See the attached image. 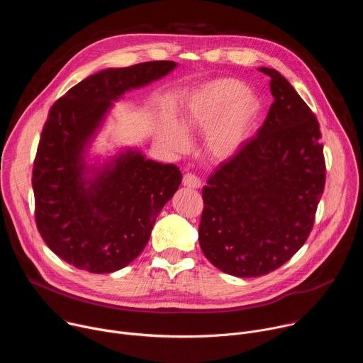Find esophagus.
Returning a JSON list of instances; mask_svg holds the SVG:
<instances>
[{
  "instance_id": "obj_1",
  "label": "esophagus",
  "mask_w": 363,
  "mask_h": 363,
  "mask_svg": "<svg viewBox=\"0 0 363 363\" xmlns=\"http://www.w3.org/2000/svg\"><path fill=\"white\" fill-rule=\"evenodd\" d=\"M182 184H184L185 186H189V188H199V186H201L199 178H198L196 175H194V174H189V172L184 175Z\"/></svg>"
}]
</instances>
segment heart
<instances>
[{
    "label": "heart",
    "mask_w": 363,
    "mask_h": 363,
    "mask_svg": "<svg viewBox=\"0 0 363 363\" xmlns=\"http://www.w3.org/2000/svg\"><path fill=\"white\" fill-rule=\"evenodd\" d=\"M260 109V100L241 82L214 80L192 93L181 112L179 128L164 126L162 139L171 149L184 152L189 146L186 135L208 128L206 150L217 160H228L250 138Z\"/></svg>",
    "instance_id": "1"
}]
</instances>
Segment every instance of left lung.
<instances>
[{
    "label": "left lung",
    "mask_w": 363,
    "mask_h": 363,
    "mask_svg": "<svg viewBox=\"0 0 363 363\" xmlns=\"http://www.w3.org/2000/svg\"><path fill=\"white\" fill-rule=\"evenodd\" d=\"M258 70L272 79L269 115L202 189L201 250L217 269L237 277L269 274L301 248L326 182L315 113L277 70Z\"/></svg>",
    "instance_id": "obj_1"
}]
</instances>
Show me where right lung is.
<instances>
[{
    "label": "right lung",
    "mask_w": 363,
    "mask_h": 363,
    "mask_svg": "<svg viewBox=\"0 0 363 363\" xmlns=\"http://www.w3.org/2000/svg\"><path fill=\"white\" fill-rule=\"evenodd\" d=\"M175 66L161 60L103 70L73 86L48 111L33 165L35 224L48 248L79 270L103 274L132 263L181 184L178 167L138 152L122 155L93 181L84 178L82 161L112 100Z\"/></svg>",
    "instance_id": "right-lung-1"
}]
</instances>
